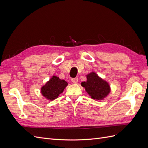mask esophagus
<instances>
[{
	"label": "esophagus",
	"instance_id": "34e87169",
	"mask_svg": "<svg viewBox=\"0 0 148 148\" xmlns=\"http://www.w3.org/2000/svg\"><path fill=\"white\" fill-rule=\"evenodd\" d=\"M71 82H72L74 84H77L78 83V79L77 78H72V79H71Z\"/></svg>",
	"mask_w": 148,
	"mask_h": 148
}]
</instances>
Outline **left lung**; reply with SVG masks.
<instances>
[{
    "mask_svg": "<svg viewBox=\"0 0 148 148\" xmlns=\"http://www.w3.org/2000/svg\"><path fill=\"white\" fill-rule=\"evenodd\" d=\"M86 82H82L81 84L92 99L101 101L109 95L110 92L109 83L99 77L95 71L86 75Z\"/></svg>",
    "mask_w": 148,
    "mask_h": 148,
    "instance_id": "left-lung-1",
    "label": "left lung"
}]
</instances>
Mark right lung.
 Returning a JSON list of instances; mask_svg holds the SVG:
<instances>
[{
    "label": "right lung",
    "instance_id": "1",
    "mask_svg": "<svg viewBox=\"0 0 148 148\" xmlns=\"http://www.w3.org/2000/svg\"><path fill=\"white\" fill-rule=\"evenodd\" d=\"M68 83L64 79H60L57 76L52 78L41 88L42 95L49 101H53L62 93L67 86Z\"/></svg>",
    "mask_w": 148,
    "mask_h": 148
}]
</instances>
